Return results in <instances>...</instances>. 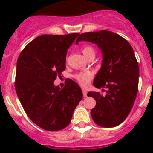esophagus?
<instances>
[{"mask_svg":"<svg viewBox=\"0 0 153 153\" xmlns=\"http://www.w3.org/2000/svg\"><path fill=\"white\" fill-rule=\"evenodd\" d=\"M82 94H83L84 98L87 97V91H86V89H82Z\"/></svg>","mask_w":153,"mask_h":153,"instance_id":"obj_1","label":"esophagus"}]
</instances>
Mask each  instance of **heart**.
<instances>
[{"label": "heart", "instance_id": "b5f03b06", "mask_svg": "<svg viewBox=\"0 0 153 153\" xmlns=\"http://www.w3.org/2000/svg\"><path fill=\"white\" fill-rule=\"evenodd\" d=\"M82 51L83 55L86 58H88L91 55H95V50H94L93 47L90 46V45L84 46L82 48ZM92 76H93L92 72L86 71L81 72V73H79V74H74V78L81 86H85L89 83V82L91 81V79H92Z\"/></svg>", "mask_w": 153, "mask_h": 153}]
</instances>
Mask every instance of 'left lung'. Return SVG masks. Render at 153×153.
Segmentation results:
<instances>
[{
    "label": "left lung",
    "instance_id": "left-lung-1",
    "mask_svg": "<svg viewBox=\"0 0 153 153\" xmlns=\"http://www.w3.org/2000/svg\"><path fill=\"white\" fill-rule=\"evenodd\" d=\"M82 40L97 44L103 55L94 86L107 91L104 96L88 92L87 95L96 101L91 117L99 126L115 127L128 117L137 94L139 66L133 48L123 37L106 30L84 32L79 35L76 44Z\"/></svg>",
    "mask_w": 153,
    "mask_h": 153
}]
</instances>
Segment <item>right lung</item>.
Wrapping results in <instances>:
<instances>
[{"mask_svg":"<svg viewBox=\"0 0 153 153\" xmlns=\"http://www.w3.org/2000/svg\"><path fill=\"white\" fill-rule=\"evenodd\" d=\"M79 35H42L30 42L18 58V98L27 117L45 130L66 128L82 98L81 88L71 79H67L63 88L54 85L66 69L67 49Z\"/></svg>","mask_w":153,"mask_h":153,"instance_id":"add662e5","label":"right lung"}]
</instances>
